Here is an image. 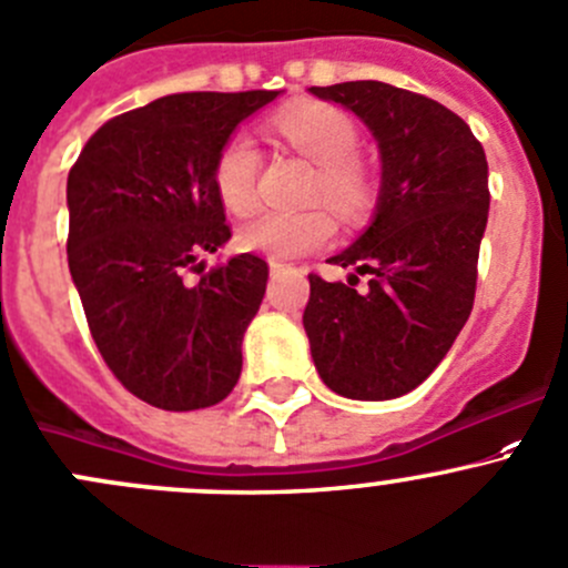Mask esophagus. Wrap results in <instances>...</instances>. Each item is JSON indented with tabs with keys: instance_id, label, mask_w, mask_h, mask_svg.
Returning <instances> with one entry per match:
<instances>
[{
	"instance_id": "obj_1",
	"label": "esophagus",
	"mask_w": 568,
	"mask_h": 568,
	"mask_svg": "<svg viewBox=\"0 0 568 568\" xmlns=\"http://www.w3.org/2000/svg\"><path fill=\"white\" fill-rule=\"evenodd\" d=\"M285 268H288V263H283V261H274V257H272V261H268V272H272L274 277H277L280 272H285Z\"/></svg>"
}]
</instances>
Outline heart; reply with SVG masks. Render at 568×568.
Listing matches in <instances>:
<instances>
[{"label": "heart", "instance_id": "b5f03b06", "mask_svg": "<svg viewBox=\"0 0 568 568\" xmlns=\"http://www.w3.org/2000/svg\"><path fill=\"white\" fill-rule=\"evenodd\" d=\"M274 124L296 150L318 163L313 196H324L329 205L344 213H355L366 205L368 178L355 161L361 135H357L355 121L344 110L322 102L296 104V108L283 110ZM257 174H261V152L252 135L246 132L230 135L213 163V189L224 207L235 216L255 211ZM333 239L335 219L329 216L327 207L263 211L239 230V244L246 252H257L274 261L316 252Z\"/></svg>", "mask_w": 568, "mask_h": 568}]
</instances>
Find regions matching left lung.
Here are the masks:
<instances>
[{
  "label": "left lung",
  "instance_id": "left-lung-1",
  "mask_svg": "<svg viewBox=\"0 0 568 568\" xmlns=\"http://www.w3.org/2000/svg\"><path fill=\"white\" fill-rule=\"evenodd\" d=\"M307 91L355 113L379 150L372 222L329 257L355 274H307L313 363L346 399H396L436 372L475 305L491 202L486 152L460 115L422 93L377 80ZM357 273L369 274L361 292Z\"/></svg>",
  "mask_w": 568,
  "mask_h": 568
}]
</instances>
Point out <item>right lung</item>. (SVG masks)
<instances>
[{"instance_id": "obj_1", "label": "right lung", "mask_w": 568, "mask_h": 568, "mask_svg": "<svg viewBox=\"0 0 568 568\" xmlns=\"http://www.w3.org/2000/svg\"><path fill=\"white\" fill-rule=\"evenodd\" d=\"M283 91L172 93L99 126L69 172V272L110 372L161 410L219 405L266 294L263 257L205 272L230 241L213 163ZM201 268L191 284L184 274Z\"/></svg>"}]
</instances>
